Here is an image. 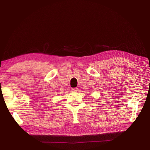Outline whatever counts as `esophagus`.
I'll list each match as a JSON object with an SVG mask.
<instances>
[{"mask_svg": "<svg viewBox=\"0 0 150 150\" xmlns=\"http://www.w3.org/2000/svg\"><path fill=\"white\" fill-rule=\"evenodd\" d=\"M72 91H78V88H71Z\"/></svg>", "mask_w": 150, "mask_h": 150, "instance_id": "34e87169", "label": "esophagus"}]
</instances>
